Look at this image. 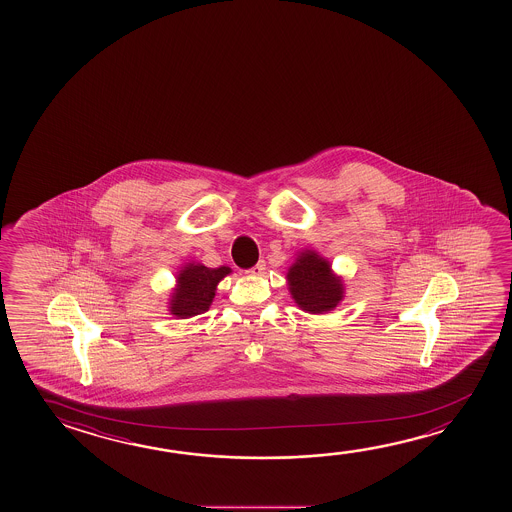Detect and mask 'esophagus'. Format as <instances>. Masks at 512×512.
<instances>
[{"label":"esophagus","instance_id":"34e87169","mask_svg":"<svg viewBox=\"0 0 512 512\" xmlns=\"http://www.w3.org/2000/svg\"><path fill=\"white\" fill-rule=\"evenodd\" d=\"M246 273H248V275H252V277H260V275H264V273H266V262H264V260H260L259 264H255V266L248 269Z\"/></svg>","mask_w":512,"mask_h":512}]
</instances>
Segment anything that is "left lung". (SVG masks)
I'll return each mask as SVG.
<instances>
[{
  "instance_id": "left-lung-1",
  "label": "left lung",
  "mask_w": 512,
  "mask_h": 512,
  "mask_svg": "<svg viewBox=\"0 0 512 512\" xmlns=\"http://www.w3.org/2000/svg\"><path fill=\"white\" fill-rule=\"evenodd\" d=\"M287 282L296 305L310 314L334 310L343 300V280L332 273L330 262L314 250H305L298 255L289 268Z\"/></svg>"
}]
</instances>
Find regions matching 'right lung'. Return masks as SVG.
Returning a JSON list of instances; mask_svg holds the SVG:
<instances>
[{
  "mask_svg": "<svg viewBox=\"0 0 512 512\" xmlns=\"http://www.w3.org/2000/svg\"><path fill=\"white\" fill-rule=\"evenodd\" d=\"M230 273V268H207L203 264L189 262L180 269L176 287L171 294L169 310L178 319L193 318L207 312L216 296V287Z\"/></svg>",
  "mask_w": 512,
  "mask_h": 512,
  "instance_id": "1",
  "label": "right lung"
}]
</instances>
